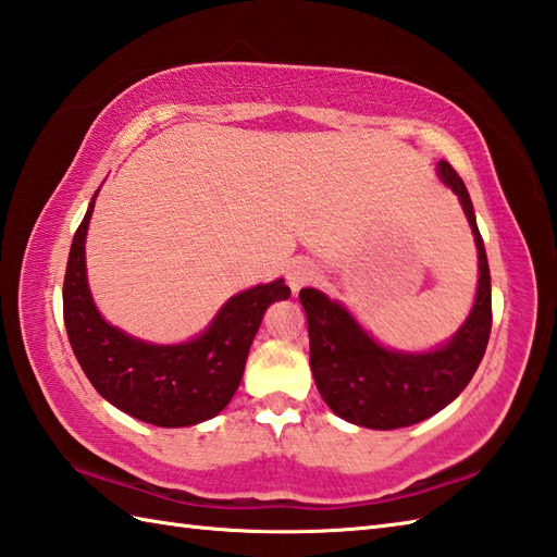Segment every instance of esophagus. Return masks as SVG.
<instances>
[{"label":"esophagus","mask_w":557,"mask_h":557,"mask_svg":"<svg viewBox=\"0 0 557 557\" xmlns=\"http://www.w3.org/2000/svg\"><path fill=\"white\" fill-rule=\"evenodd\" d=\"M315 277H318V268L311 263V260H306V258L304 260H294V263L287 270V282H289V287L294 292L306 287V285H311Z\"/></svg>","instance_id":"esophagus-1"}]
</instances>
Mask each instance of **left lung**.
Listing matches in <instances>:
<instances>
[{
    "label": "left lung",
    "mask_w": 557,
    "mask_h": 557,
    "mask_svg": "<svg viewBox=\"0 0 557 557\" xmlns=\"http://www.w3.org/2000/svg\"><path fill=\"white\" fill-rule=\"evenodd\" d=\"M443 182L459 196L479 248V292L467 323L445 347L429 354L387 351L354 323L339 304L315 289H301L309 321L311 371L325 405L363 429H405L447 407L474 377L493 325L491 270L474 206L449 162L437 164Z\"/></svg>",
    "instance_id": "obj_1"
}]
</instances>
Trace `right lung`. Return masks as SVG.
Returning <instances> with one entry per match:
<instances>
[{
  "instance_id": "obj_1",
  "label": "right lung",
  "mask_w": 557,
  "mask_h": 557,
  "mask_svg": "<svg viewBox=\"0 0 557 557\" xmlns=\"http://www.w3.org/2000/svg\"><path fill=\"white\" fill-rule=\"evenodd\" d=\"M92 200L78 224L64 275V325L83 373L98 393L128 417L162 429L212 419L242 383L248 347L272 301L287 299L285 282L236 294L215 321L188 345L160 347L104 323L86 282V232Z\"/></svg>"
}]
</instances>
